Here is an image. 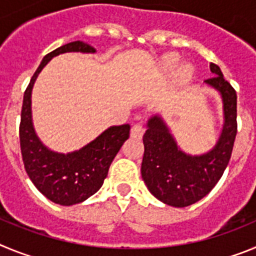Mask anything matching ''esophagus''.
Instances as JSON below:
<instances>
[{
    "label": "esophagus",
    "mask_w": 256,
    "mask_h": 256,
    "mask_svg": "<svg viewBox=\"0 0 256 256\" xmlns=\"http://www.w3.org/2000/svg\"><path fill=\"white\" fill-rule=\"evenodd\" d=\"M144 126H141V124H134V126H132V130H130V137L132 138H142V136H144Z\"/></svg>",
    "instance_id": "obj_1"
}]
</instances>
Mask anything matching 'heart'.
Here are the masks:
<instances>
[{"mask_svg": "<svg viewBox=\"0 0 256 256\" xmlns=\"http://www.w3.org/2000/svg\"><path fill=\"white\" fill-rule=\"evenodd\" d=\"M180 58L177 55V54H166V55L162 56V69L164 72H173L176 68L180 64ZM192 70L188 65L183 64L178 68L177 70V76L178 78L182 79V80H187V79L191 78Z\"/></svg>", "mask_w": 256, "mask_h": 256, "instance_id": "b5f03b06", "label": "heart"}]
</instances>
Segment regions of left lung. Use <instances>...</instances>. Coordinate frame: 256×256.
<instances>
[{
  "label": "left lung",
  "mask_w": 256,
  "mask_h": 256,
  "mask_svg": "<svg viewBox=\"0 0 256 256\" xmlns=\"http://www.w3.org/2000/svg\"><path fill=\"white\" fill-rule=\"evenodd\" d=\"M212 78L205 84L216 90L223 105V126L208 152L191 155L180 148L164 118L155 114L146 124L141 176L148 191L170 206L195 204L209 194L224 173L237 133V96L218 65L210 64Z\"/></svg>",
  "instance_id": "obj_1"
}]
</instances>
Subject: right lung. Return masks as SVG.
<instances>
[{
	"label": "right lung",
	"mask_w": 256,
	"mask_h": 256,
	"mask_svg": "<svg viewBox=\"0 0 256 256\" xmlns=\"http://www.w3.org/2000/svg\"><path fill=\"white\" fill-rule=\"evenodd\" d=\"M66 52L94 54L96 48L83 40H74L44 56L24 94L20 122V148L26 173L42 195L62 206L83 202L101 188L130 130V124L108 126L94 141L66 154L56 152L40 141L32 119L33 86L50 60Z\"/></svg>",
	"instance_id": "obj_1"
}]
</instances>
